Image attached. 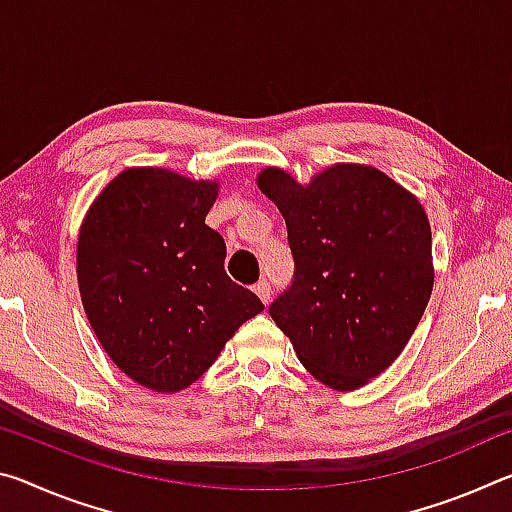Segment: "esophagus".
I'll return each instance as SVG.
<instances>
[{
	"label": "esophagus",
	"instance_id": "esophagus-1",
	"mask_svg": "<svg viewBox=\"0 0 512 512\" xmlns=\"http://www.w3.org/2000/svg\"><path fill=\"white\" fill-rule=\"evenodd\" d=\"M253 291L257 293L259 300H262L264 305H268V302H271V284H268L266 280H259V282L255 284Z\"/></svg>",
	"mask_w": 512,
	"mask_h": 512
}]
</instances>
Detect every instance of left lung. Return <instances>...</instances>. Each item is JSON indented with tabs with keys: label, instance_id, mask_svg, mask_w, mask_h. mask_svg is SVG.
Masks as SVG:
<instances>
[{
	"label": "left lung",
	"instance_id": "obj_1",
	"mask_svg": "<svg viewBox=\"0 0 512 512\" xmlns=\"http://www.w3.org/2000/svg\"><path fill=\"white\" fill-rule=\"evenodd\" d=\"M257 185L287 221L296 262L291 287L268 314L318 381L334 391L361 388L400 357L427 309V214L366 164H334L309 185L268 167Z\"/></svg>",
	"mask_w": 512,
	"mask_h": 512
}]
</instances>
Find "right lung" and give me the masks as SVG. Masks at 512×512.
Returning a JSON list of instances; mask_svg holds the SVG:
<instances>
[{
	"mask_svg": "<svg viewBox=\"0 0 512 512\" xmlns=\"http://www.w3.org/2000/svg\"><path fill=\"white\" fill-rule=\"evenodd\" d=\"M216 194L214 180L133 167L108 183L81 225L85 314L115 366L151 391L194 384L264 311L225 273V241L205 223Z\"/></svg>",
	"mask_w": 512,
	"mask_h": 512,
	"instance_id": "1",
	"label": "right lung"
}]
</instances>
